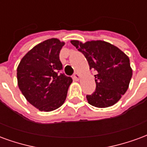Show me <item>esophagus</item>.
Listing matches in <instances>:
<instances>
[{
	"label": "esophagus",
	"mask_w": 147,
	"mask_h": 147,
	"mask_svg": "<svg viewBox=\"0 0 147 147\" xmlns=\"http://www.w3.org/2000/svg\"><path fill=\"white\" fill-rule=\"evenodd\" d=\"M73 79L75 80H76V81H79L80 79V75L78 72H76V73L74 74L73 76Z\"/></svg>",
	"instance_id": "esophagus-1"
}]
</instances>
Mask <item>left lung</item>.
I'll return each mask as SVG.
<instances>
[{"label":"left lung","instance_id":"1","mask_svg":"<svg viewBox=\"0 0 147 147\" xmlns=\"http://www.w3.org/2000/svg\"><path fill=\"white\" fill-rule=\"evenodd\" d=\"M71 43L85 56L90 69L97 71L95 91L86 95L88 103L98 108L116 104L128 89L132 76L129 57L117 46L102 40L85 43L71 40Z\"/></svg>","mask_w":147,"mask_h":147}]
</instances>
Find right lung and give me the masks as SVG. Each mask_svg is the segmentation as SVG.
<instances>
[{"instance_id":"add662e5","label":"right lung","mask_w":147,"mask_h":147,"mask_svg":"<svg viewBox=\"0 0 147 147\" xmlns=\"http://www.w3.org/2000/svg\"><path fill=\"white\" fill-rule=\"evenodd\" d=\"M64 42L47 39L31 49L17 67L18 86L27 102L40 111L50 112L64 104L71 77L61 73L60 51Z\"/></svg>"}]
</instances>
